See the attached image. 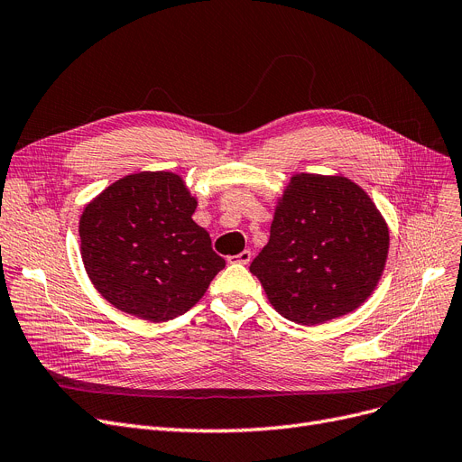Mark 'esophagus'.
Instances as JSON below:
<instances>
[{
  "label": "esophagus",
  "instance_id": "34e87169",
  "mask_svg": "<svg viewBox=\"0 0 462 462\" xmlns=\"http://www.w3.org/2000/svg\"><path fill=\"white\" fill-rule=\"evenodd\" d=\"M231 260H235L236 263H243V265H248L252 262V252L250 250H243L241 254H238L236 257H231Z\"/></svg>",
  "mask_w": 462,
  "mask_h": 462
}]
</instances>
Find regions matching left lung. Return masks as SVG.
<instances>
[{
	"label": "left lung",
	"instance_id": "1",
	"mask_svg": "<svg viewBox=\"0 0 462 462\" xmlns=\"http://www.w3.org/2000/svg\"><path fill=\"white\" fill-rule=\"evenodd\" d=\"M389 226L343 174H293L276 199L269 243L250 273L284 319L317 326L356 310L377 288Z\"/></svg>",
	"mask_w": 462,
	"mask_h": 462
}]
</instances>
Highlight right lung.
<instances>
[{
	"label": "right lung",
	"mask_w": 462,
	"mask_h": 462,
	"mask_svg": "<svg viewBox=\"0 0 462 462\" xmlns=\"http://www.w3.org/2000/svg\"><path fill=\"white\" fill-rule=\"evenodd\" d=\"M197 205L186 180L167 171L123 176L87 202L81 260L107 303L150 322L199 303L226 260L193 221Z\"/></svg>",
	"instance_id": "1"
}]
</instances>
